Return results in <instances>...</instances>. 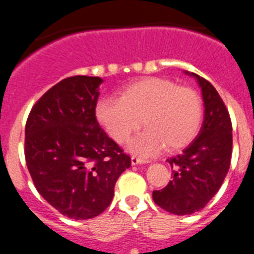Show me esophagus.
<instances>
[{"mask_svg":"<svg viewBox=\"0 0 254 254\" xmlns=\"http://www.w3.org/2000/svg\"><path fill=\"white\" fill-rule=\"evenodd\" d=\"M147 159H143L140 158V156H136V155H132L131 156V163L132 165H137V164H143V163H147Z\"/></svg>","mask_w":254,"mask_h":254,"instance_id":"34e87169","label":"esophagus"}]
</instances>
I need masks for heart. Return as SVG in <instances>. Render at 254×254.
<instances>
[{
  "mask_svg": "<svg viewBox=\"0 0 254 254\" xmlns=\"http://www.w3.org/2000/svg\"><path fill=\"white\" fill-rule=\"evenodd\" d=\"M96 118L118 143L129 140L143 125L146 129L131 142L132 151L154 154L165 147L177 151L196 138L203 118L202 99L194 89L168 78L146 77L132 82L120 99H103Z\"/></svg>",
  "mask_w": 254,
  "mask_h": 254,
  "instance_id": "1",
  "label": "heart"
}]
</instances>
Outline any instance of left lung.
Wrapping results in <instances>:
<instances>
[{
	"label": "left lung",
	"instance_id": "1",
	"mask_svg": "<svg viewBox=\"0 0 254 254\" xmlns=\"http://www.w3.org/2000/svg\"><path fill=\"white\" fill-rule=\"evenodd\" d=\"M192 75L202 89V128L182 154L168 159L173 179L167 187L152 192L155 203L174 215H190L205 207L223 185L232 160L233 127L228 108L206 78Z\"/></svg>",
	"mask_w": 254,
	"mask_h": 254
}]
</instances>
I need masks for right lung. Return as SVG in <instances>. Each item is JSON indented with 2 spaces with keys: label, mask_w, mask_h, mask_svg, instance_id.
Returning a JSON list of instances; mask_svg holds the SVG:
<instances>
[{
  "label": "right lung",
  "mask_w": 254,
  "mask_h": 254,
  "mask_svg": "<svg viewBox=\"0 0 254 254\" xmlns=\"http://www.w3.org/2000/svg\"><path fill=\"white\" fill-rule=\"evenodd\" d=\"M100 77L72 76L33 105L25 125V160L39 194L64 216L86 220L111 205L131 158L98 123Z\"/></svg>",
  "instance_id": "add662e5"
}]
</instances>
